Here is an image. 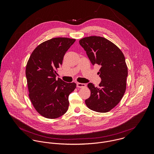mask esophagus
Segmentation results:
<instances>
[{
	"label": "esophagus",
	"mask_w": 154,
	"mask_h": 154,
	"mask_svg": "<svg viewBox=\"0 0 154 154\" xmlns=\"http://www.w3.org/2000/svg\"><path fill=\"white\" fill-rule=\"evenodd\" d=\"M76 85H77V87L80 88H85L86 87V85L85 84H82V83H79L78 82L76 84Z\"/></svg>",
	"instance_id": "34e87169"
}]
</instances>
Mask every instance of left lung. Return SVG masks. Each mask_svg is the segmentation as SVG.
Here are the masks:
<instances>
[{
  "label": "left lung",
  "instance_id": "8db88e82",
  "mask_svg": "<svg viewBox=\"0 0 154 154\" xmlns=\"http://www.w3.org/2000/svg\"><path fill=\"white\" fill-rule=\"evenodd\" d=\"M79 44L92 64L101 66L98 73L102 81L98 88L88 84L91 95L85 104L90 110L109 112L119 103L126 89L128 71L125 56L117 45L102 37H85Z\"/></svg>",
  "mask_w": 154,
  "mask_h": 154
}]
</instances>
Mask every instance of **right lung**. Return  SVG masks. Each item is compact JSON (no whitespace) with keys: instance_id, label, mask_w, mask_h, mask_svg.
<instances>
[{"instance_id":"obj_1","label":"right lung","mask_w":154,"mask_h":154,"mask_svg":"<svg viewBox=\"0 0 154 154\" xmlns=\"http://www.w3.org/2000/svg\"><path fill=\"white\" fill-rule=\"evenodd\" d=\"M75 39L53 38L38 45L27 62L25 74L29 99L36 111L47 119H56L68 109L69 94L76 87L74 82L56 79V70Z\"/></svg>"}]
</instances>
